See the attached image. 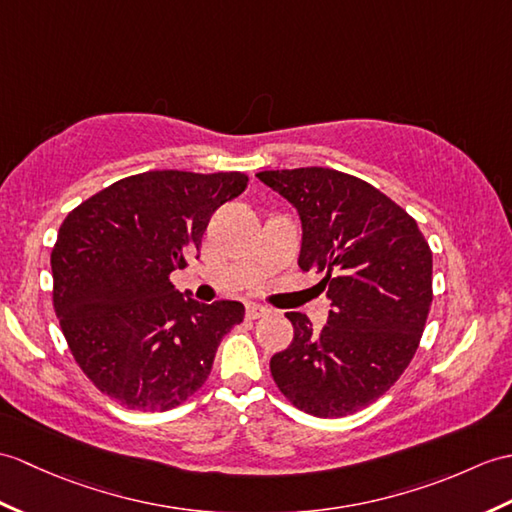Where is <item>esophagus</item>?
I'll use <instances>...</instances> for the list:
<instances>
[{"instance_id": "obj_1", "label": "esophagus", "mask_w": 512, "mask_h": 512, "mask_svg": "<svg viewBox=\"0 0 512 512\" xmlns=\"http://www.w3.org/2000/svg\"><path fill=\"white\" fill-rule=\"evenodd\" d=\"M266 314H268V307H264V305H255V303H248L246 305V318L257 320V318L266 316Z\"/></svg>"}]
</instances>
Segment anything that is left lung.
I'll return each instance as SVG.
<instances>
[{
	"mask_svg": "<svg viewBox=\"0 0 512 512\" xmlns=\"http://www.w3.org/2000/svg\"><path fill=\"white\" fill-rule=\"evenodd\" d=\"M303 222L299 266L325 275L327 325L288 312L294 338L270 373L299 410L338 419L377 401L406 371L432 305V251L419 224L358 176L329 168L259 172Z\"/></svg>",
	"mask_w": 512,
	"mask_h": 512,
	"instance_id": "1",
	"label": "left lung"
}]
</instances>
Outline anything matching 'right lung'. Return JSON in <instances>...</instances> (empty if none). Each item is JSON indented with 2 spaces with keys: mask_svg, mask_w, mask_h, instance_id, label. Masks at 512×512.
I'll return each instance as SVG.
<instances>
[{
  "mask_svg": "<svg viewBox=\"0 0 512 512\" xmlns=\"http://www.w3.org/2000/svg\"><path fill=\"white\" fill-rule=\"evenodd\" d=\"M242 172L150 170L126 176L67 213L52 248L54 312L76 364L128 410L165 412L207 382L237 301L196 303L170 275L198 257Z\"/></svg>",
  "mask_w": 512,
  "mask_h": 512,
  "instance_id": "1",
  "label": "right lung"
}]
</instances>
